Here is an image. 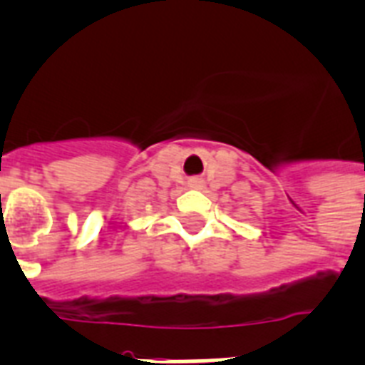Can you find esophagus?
<instances>
[{
	"mask_svg": "<svg viewBox=\"0 0 365 365\" xmlns=\"http://www.w3.org/2000/svg\"><path fill=\"white\" fill-rule=\"evenodd\" d=\"M190 186H192V188H200L201 180L200 179H192V180H190Z\"/></svg>",
	"mask_w": 365,
	"mask_h": 365,
	"instance_id": "esophagus-1",
	"label": "esophagus"
}]
</instances>
